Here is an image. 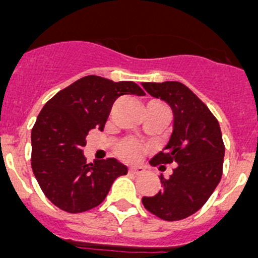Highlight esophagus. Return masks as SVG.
<instances>
[{
	"label": "esophagus",
	"mask_w": 258,
	"mask_h": 258,
	"mask_svg": "<svg viewBox=\"0 0 258 258\" xmlns=\"http://www.w3.org/2000/svg\"><path fill=\"white\" fill-rule=\"evenodd\" d=\"M128 172L132 175H140L144 172V168L141 166H132L128 168Z\"/></svg>",
	"instance_id": "obj_1"
}]
</instances>
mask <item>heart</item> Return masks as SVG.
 <instances>
[{"label":"heart","instance_id":"obj_1","mask_svg":"<svg viewBox=\"0 0 258 258\" xmlns=\"http://www.w3.org/2000/svg\"><path fill=\"white\" fill-rule=\"evenodd\" d=\"M145 152V148L141 143L134 139H126L117 146L115 153L120 159L127 162H135L140 159L141 155Z\"/></svg>","mask_w":258,"mask_h":258}]
</instances>
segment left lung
I'll use <instances>...</instances> for the list:
<instances>
[{
	"instance_id": "8db88e82",
	"label": "left lung",
	"mask_w": 258,
	"mask_h": 258,
	"mask_svg": "<svg viewBox=\"0 0 258 258\" xmlns=\"http://www.w3.org/2000/svg\"><path fill=\"white\" fill-rule=\"evenodd\" d=\"M148 94L169 104L173 112V131L152 166L175 164L168 178L159 176L162 189L143 197L150 213L166 221L186 219L201 210L222 176L225 145L221 130L207 105L186 86L176 81L144 82Z\"/></svg>"
}]
</instances>
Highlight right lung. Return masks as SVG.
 <instances>
[{
    "mask_svg": "<svg viewBox=\"0 0 258 258\" xmlns=\"http://www.w3.org/2000/svg\"><path fill=\"white\" fill-rule=\"evenodd\" d=\"M124 95H144L135 82L86 76L45 104L32 128L31 164L39 187L57 208L81 213L105 199L127 167L114 158L87 163L86 136L103 130L112 105Z\"/></svg>",
    "mask_w": 258,
    "mask_h": 258,
    "instance_id": "1",
    "label": "right lung"
}]
</instances>
